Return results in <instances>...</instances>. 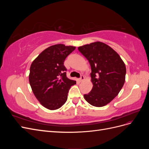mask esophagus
Instances as JSON below:
<instances>
[{"instance_id":"1","label":"esophagus","mask_w":149,"mask_h":149,"mask_svg":"<svg viewBox=\"0 0 149 149\" xmlns=\"http://www.w3.org/2000/svg\"><path fill=\"white\" fill-rule=\"evenodd\" d=\"M84 80V76H81V78L79 79V81H83Z\"/></svg>"}]
</instances>
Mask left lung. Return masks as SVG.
Masks as SVG:
<instances>
[{
  "mask_svg": "<svg viewBox=\"0 0 149 149\" xmlns=\"http://www.w3.org/2000/svg\"><path fill=\"white\" fill-rule=\"evenodd\" d=\"M91 68V91L84 100L95 107H102L114 100L123 87L126 68L119 54L106 43L96 42L79 47Z\"/></svg>",
  "mask_w": 149,
  "mask_h": 149,
  "instance_id": "1",
  "label": "left lung"
}]
</instances>
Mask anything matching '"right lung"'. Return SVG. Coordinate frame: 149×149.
Returning a JSON list of instances; mask_svg holds the SVG:
<instances>
[{"label":"right lung","mask_w":149,"mask_h":149,"mask_svg":"<svg viewBox=\"0 0 149 149\" xmlns=\"http://www.w3.org/2000/svg\"><path fill=\"white\" fill-rule=\"evenodd\" d=\"M76 47L56 44L46 48L31 63L29 83L35 96L49 110L60 108L67 101L68 93L76 81L66 77V58Z\"/></svg>","instance_id":"obj_1"}]
</instances>
